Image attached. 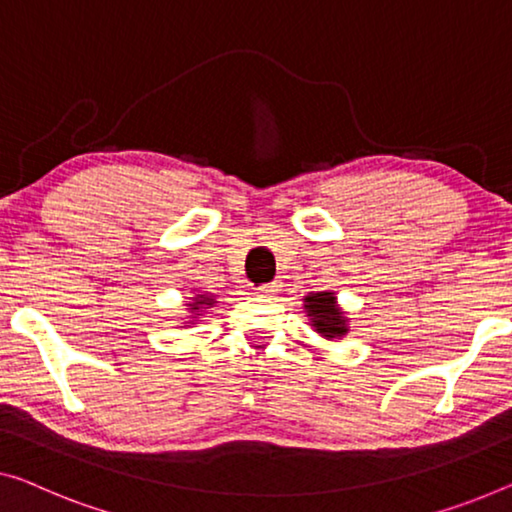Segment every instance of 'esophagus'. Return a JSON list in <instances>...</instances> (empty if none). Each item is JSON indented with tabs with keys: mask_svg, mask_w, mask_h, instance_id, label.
Listing matches in <instances>:
<instances>
[{
	"mask_svg": "<svg viewBox=\"0 0 512 512\" xmlns=\"http://www.w3.org/2000/svg\"><path fill=\"white\" fill-rule=\"evenodd\" d=\"M273 292H276V282H264V285H259L255 289V294H259V296H269Z\"/></svg>",
	"mask_w": 512,
	"mask_h": 512,
	"instance_id": "esophagus-1",
	"label": "esophagus"
}]
</instances>
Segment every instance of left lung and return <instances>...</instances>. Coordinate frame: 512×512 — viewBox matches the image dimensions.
Returning <instances> with one entry per match:
<instances>
[{"instance_id": "obj_1", "label": "left lung", "mask_w": 512, "mask_h": 512, "mask_svg": "<svg viewBox=\"0 0 512 512\" xmlns=\"http://www.w3.org/2000/svg\"><path fill=\"white\" fill-rule=\"evenodd\" d=\"M305 310L312 317V326L324 335V338H340L347 333L342 312L335 308V296L331 292H319L305 296Z\"/></svg>"}]
</instances>
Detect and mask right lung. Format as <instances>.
Masks as SVG:
<instances>
[{"label": "right lung", "mask_w": 512, "mask_h": 512, "mask_svg": "<svg viewBox=\"0 0 512 512\" xmlns=\"http://www.w3.org/2000/svg\"><path fill=\"white\" fill-rule=\"evenodd\" d=\"M204 303L211 305L213 299H209V296H197V301L195 303H188V305H190V310L197 312V310H200V305H204Z\"/></svg>", "instance_id": "1"}]
</instances>
